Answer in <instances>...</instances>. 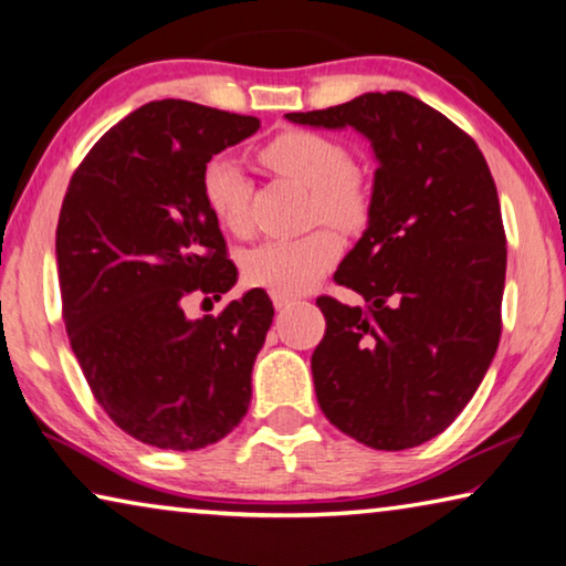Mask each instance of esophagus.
Instances as JSON below:
<instances>
[{"label":"esophagus","mask_w":566,"mask_h":566,"mask_svg":"<svg viewBox=\"0 0 566 566\" xmlns=\"http://www.w3.org/2000/svg\"><path fill=\"white\" fill-rule=\"evenodd\" d=\"M272 302H274V307H276V310H284V307H290V304L294 302V297H290V294L272 292Z\"/></svg>","instance_id":"obj_1"}]
</instances>
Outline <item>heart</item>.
Returning a JSON list of instances; mask_svg holds the SVG:
<instances>
[{"label": "heart", "instance_id": "heart-1", "mask_svg": "<svg viewBox=\"0 0 566 566\" xmlns=\"http://www.w3.org/2000/svg\"><path fill=\"white\" fill-rule=\"evenodd\" d=\"M262 160L276 174L310 188L317 221L357 231L370 219V188L355 170L349 148L337 138L304 128L284 130L262 148ZM201 193L221 229L234 237L251 234V184L234 158L219 156L206 164ZM339 254L343 241L327 227L292 239H269L247 251L244 280L292 297L317 284Z\"/></svg>", "mask_w": 566, "mask_h": 566}]
</instances>
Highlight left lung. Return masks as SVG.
<instances>
[{"instance_id":"obj_1","label":"left lung","mask_w":566,"mask_h":566,"mask_svg":"<svg viewBox=\"0 0 566 566\" xmlns=\"http://www.w3.org/2000/svg\"><path fill=\"white\" fill-rule=\"evenodd\" d=\"M292 123L370 138V223L335 272L363 307L317 297L325 337L312 353L322 412L378 451L443 433L496 355L506 231L496 184L469 133L408 93H365Z\"/></svg>"}]
</instances>
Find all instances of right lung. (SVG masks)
<instances>
[{
    "label": "right lung",
    "mask_w": 566,
    "mask_h": 566,
    "mask_svg": "<svg viewBox=\"0 0 566 566\" xmlns=\"http://www.w3.org/2000/svg\"><path fill=\"white\" fill-rule=\"evenodd\" d=\"M259 118L154 101L113 125L70 178L57 269L70 347L95 400L140 443L199 451L247 416L272 327L264 290L188 319L184 300L237 282L201 174Z\"/></svg>",
    "instance_id": "right-lung-1"
}]
</instances>
